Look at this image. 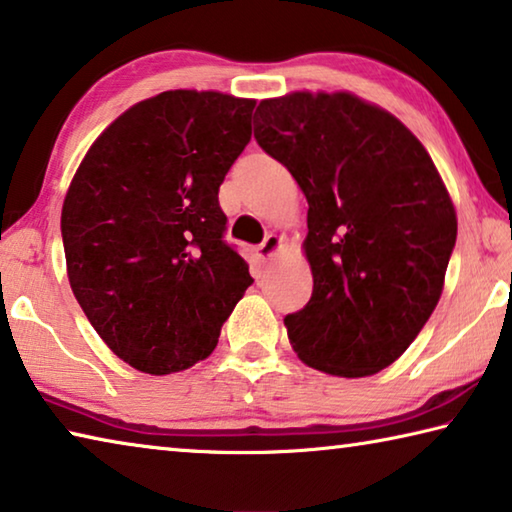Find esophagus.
<instances>
[{
    "instance_id": "1",
    "label": "esophagus",
    "mask_w": 512,
    "mask_h": 512,
    "mask_svg": "<svg viewBox=\"0 0 512 512\" xmlns=\"http://www.w3.org/2000/svg\"><path fill=\"white\" fill-rule=\"evenodd\" d=\"M283 247V238H279V236H274V233H270V236H267L261 245L256 247V256L261 258V261H270L272 256H276L279 254V249Z\"/></svg>"
}]
</instances>
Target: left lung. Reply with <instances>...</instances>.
<instances>
[{
	"label": "left lung",
	"instance_id": "left-lung-1",
	"mask_svg": "<svg viewBox=\"0 0 512 512\" xmlns=\"http://www.w3.org/2000/svg\"><path fill=\"white\" fill-rule=\"evenodd\" d=\"M256 113V142L308 201L313 295L283 320L290 345L326 374L381 372L442 295L458 231L445 183L395 115L349 92H292Z\"/></svg>",
	"mask_w": 512,
	"mask_h": 512
}]
</instances>
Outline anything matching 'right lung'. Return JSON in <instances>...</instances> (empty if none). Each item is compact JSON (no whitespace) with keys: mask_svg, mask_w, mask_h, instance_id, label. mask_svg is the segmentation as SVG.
<instances>
[{"mask_svg":"<svg viewBox=\"0 0 512 512\" xmlns=\"http://www.w3.org/2000/svg\"><path fill=\"white\" fill-rule=\"evenodd\" d=\"M254 99L167 90L99 136L70 183L67 279L115 356L147 374L188 370L254 279L224 240L222 181L251 140Z\"/></svg>","mask_w":512,"mask_h":512,"instance_id":"right-lung-1","label":"right lung"}]
</instances>
